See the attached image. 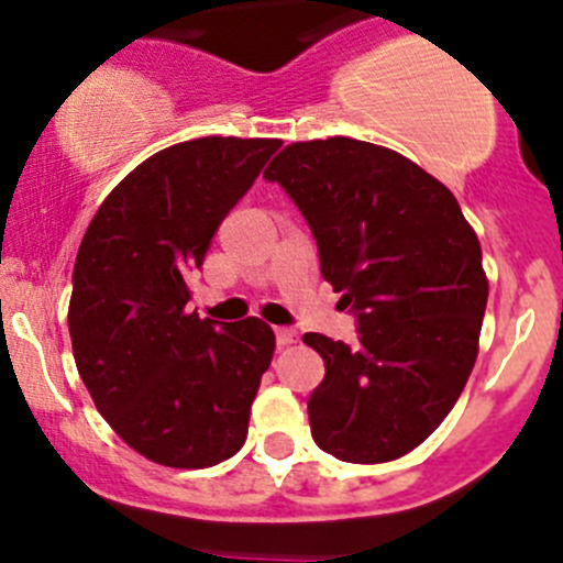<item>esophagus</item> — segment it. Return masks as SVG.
I'll return each instance as SVG.
<instances>
[{
    "label": "esophagus",
    "instance_id": "esophagus-1",
    "mask_svg": "<svg viewBox=\"0 0 563 563\" xmlns=\"http://www.w3.org/2000/svg\"><path fill=\"white\" fill-rule=\"evenodd\" d=\"M275 338H277V345H280V349H286V345L297 343L299 334H297V329H291V327H277Z\"/></svg>",
    "mask_w": 563,
    "mask_h": 563
}]
</instances>
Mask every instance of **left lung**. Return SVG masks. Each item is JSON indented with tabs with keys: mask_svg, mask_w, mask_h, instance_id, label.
<instances>
[{
	"mask_svg": "<svg viewBox=\"0 0 563 563\" xmlns=\"http://www.w3.org/2000/svg\"><path fill=\"white\" fill-rule=\"evenodd\" d=\"M264 179L308 220L323 280L360 332L356 345L302 338L327 367L308 400L313 441L345 463L402 457L444 422L476 362L479 240L435 176L367 141L291 144Z\"/></svg>",
	"mask_w": 563,
	"mask_h": 563,
	"instance_id": "8db88e82",
	"label": "left lung"
}]
</instances>
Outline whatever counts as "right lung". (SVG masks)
<instances>
[{"label": "right lung", "instance_id": "obj_1", "mask_svg": "<svg viewBox=\"0 0 563 563\" xmlns=\"http://www.w3.org/2000/svg\"><path fill=\"white\" fill-rule=\"evenodd\" d=\"M277 139L185 141L141 163L89 223L67 310L73 356L95 406L139 455L207 468L242 450L275 351L261 318L220 323L187 310L225 214Z\"/></svg>", "mask_w": 563, "mask_h": 563}]
</instances>
